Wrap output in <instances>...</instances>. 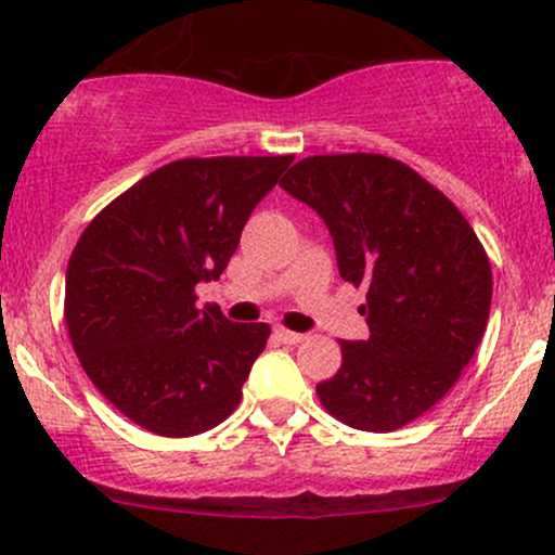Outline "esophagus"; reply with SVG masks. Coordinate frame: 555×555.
<instances>
[{
    "label": "esophagus",
    "mask_w": 555,
    "mask_h": 555,
    "mask_svg": "<svg viewBox=\"0 0 555 555\" xmlns=\"http://www.w3.org/2000/svg\"><path fill=\"white\" fill-rule=\"evenodd\" d=\"M273 335H276L282 343H287V346H297V343L306 340V335H302V332L284 330V326H276V330H273Z\"/></svg>",
    "instance_id": "obj_1"
}]
</instances>
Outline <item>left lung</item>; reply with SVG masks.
Returning <instances> with one entry per match:
<instances>
[{
  "label": "left lung",
  "mask_w": 555,
  "mask_h": 555,
  "mask_svg": "<svg viewBox=\"0 0 555 555\" xmlns=\"http://www.w3.org/2000/svg\"><path fill=\"white\" fill-rule=\"evenodd\" d=\"M279 185L322 215L340 276L366 287L370 337L340 343V370L317 385L322 406L372 434L425 415L487 330L492 268L476 231L436 185L383 154L308 156Z\"/></svg>",
  "instance_id": "1"
}]
</instances>
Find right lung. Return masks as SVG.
<instances>
[{
  "instance_id": "1",
  "label": "right lung",
  "mask_w": 555,
  "mask_h": 555,
  "mask_svg": "<svg viewBox=\"0 0 555 555\" xmlns=\"http://www.w3.org/2000/svg\"><path fill=\"white\" fill-rule=\"evenodd\" d=\"M295 156H209L159 167L92 218L66 268L81 370L140 428L185 439L223 423L271 326L196 306L253 209Z\"/></svg>"
}]
</instances>
